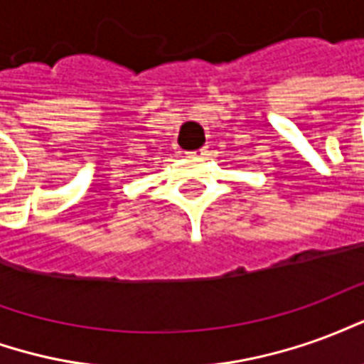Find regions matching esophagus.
<instances>
[{"label":"esophagus","instance_id":"esophagus-1","mask_svg":"<svg viewBox=\"0 0 364 364\" xmlns=\"http://www.w3.org/2000/svg\"><path fill=\"white\" fill-rule=\"evenodd\" d=\"M205 156H206V148H200V150H197V151H191L187 158L198 159V158H205Z\"/></svg>","mask_w":364,"mask_h":364}]
</instances>
